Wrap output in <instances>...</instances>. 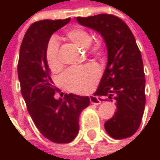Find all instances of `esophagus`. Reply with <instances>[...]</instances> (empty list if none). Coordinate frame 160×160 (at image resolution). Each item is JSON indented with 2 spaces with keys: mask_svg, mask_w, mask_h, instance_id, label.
I'll return each instance as SVG.
<instances>
[{
  "mask_svg": "<svg viewBox=\"0 0 160 160\" xmlns=\"http://www.w3.org/2000/svg\"><path fill=\"white\" fill-rule=\"evenodd\" d=\"M90 102H91V104H92V105H97V106L101 104V101L99 100V98L96 97V96H93V95H91V96H90Z\"/></svg>",
  "mask_w": 160,
  "mask_h": 160,
  "instance_id": "obj_1",
  "label": "esophagus"
}]
</instances>
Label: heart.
I'll return each instance as SVG.
<instances>
[{
	"label": "heart",
	"mask_w": 160,
	"mask_h": 160,
	"mask_svg": "<svg viewBox=\"0 0 160 160\" xmlns=\"http://www.w3.org/2000/svg\"><path fill=\"white\" fill-rule=\"evenodd\" d=\"M68 37L81 48H88L92 42L91 34L81 28H72L67 32ZM102 43L97 42L92 47V52H100ZM45 58L49 68L52 71H57L61 68V61L59 57V42L55 37H52L48 42ZM100 71L96 66L87 65L84 67L70 68L64 72L61 77V82L68 90L77 92L85 93L92 89L95 82L99 79Z\"/></svg>",
	"instance_id": "obj_1"
}]
</instances>
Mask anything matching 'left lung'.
I'll return each instance as SVG.
<instances>
[{
    "label": "left lung",
    "instance_id": "1",
    "mask_svg": "<svg viewBox=\"0 0 160 160\" xmlns=\"http://www.w3.org/2000/svg\"><path fill=\"white\" fill-rule=\"evenodd\" d=\"M76 19L81 26L98 32L108 50L107 67L94 93L108 94L110 99L114 94L116 100L117 110L106 121V132L118 140L130 137L141 124L145 105L144 64L135 38L127 24L113 15Z\"/></svg>",
    "mask_w": 160,
    "mask_h": 160
}]
</instances>
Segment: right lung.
I'll return each instance as SVG.
<instances>
[{"instance_id":"1","label":"right lung","mask_w":160,"mask_h":160,"mask_svg":"<svg viewBox=\"0 0 160 160\" xmlns=\"http://www.w3.org/2000/svg\"><path fill=\"white\" fill-rule=\"evenodd\" d=\"M64 20H42L27 30L19 52L17 67L21 93L28 111L41 133L56 144L72 142L79 133V117L89 107V96L69 93L55 99V87L45 58L53 32L67 25Z\"/></svg>"}]
</instances>
